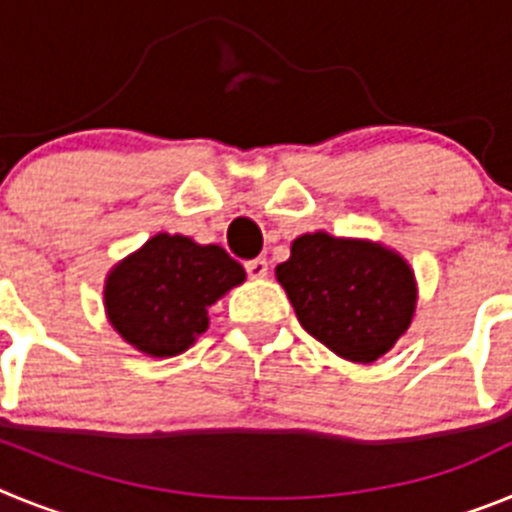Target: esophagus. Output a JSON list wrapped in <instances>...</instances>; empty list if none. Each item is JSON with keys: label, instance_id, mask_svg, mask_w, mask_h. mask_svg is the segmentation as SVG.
Segmentation results:
<instances>
[{"label": "esophagus", "instance_id": "1", "mask_svg": "<svg viewBox=\"0 0 512 512\" xmlns=\"http://www.w3.org/2000/svg\"><path fill=\"white\" fill-rule=\"evenodd\" d=\"M246 274L251 279H264L266 274H269V261L266 259H251V261H246Z\"/></svg>", "mask_w": 512, "mask_h": 512}]
</instances>
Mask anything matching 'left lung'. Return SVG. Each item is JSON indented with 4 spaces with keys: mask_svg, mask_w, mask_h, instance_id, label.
I'll return each mask as SVG.
<instances>
[{
    "mask_svg": "<svg viewBox=\"0 0 512 512\" xmlns=\"http://www.w3.org/2000/svg\"><path fill=\"white\" fill-rule=\"evenodd\" d=\"M277 279L302 328L356 364L387 354L413 320V271L377 243L300 235Z\"/></svg>",
    "mask_w": 512,
    "mask_h": 512,
    "instance_id": "8db88e82",
    "label": "left lung"
}]
</instances>
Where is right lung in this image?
Returning <instances> with one entry per match:
<instances>
[{"label": "right lung", "mask_w": 512, "mask_h": 512, "mask_svg": "<svg viewBox=\"0 0 512 512\" xmlns=\"http://www.w3.org/2000/svg\"><path fill=\"white\" fill-rule=\"evenodd\" d=\"M246 271L220 246L184 235H153L107 279L104 307L128 343L151 356H176L207 330V310Z\"/></svg>", "instance_id": "1"}]
</instances>
